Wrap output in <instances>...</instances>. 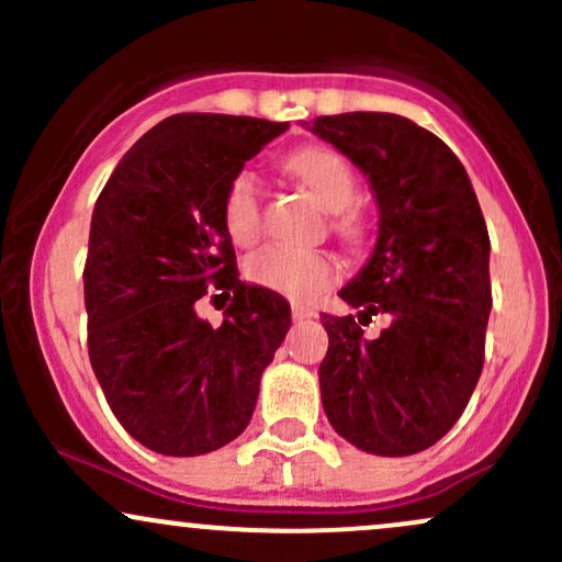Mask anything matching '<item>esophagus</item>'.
<instances>
[{"instance_id":"34e87169","label":"esophagus","mask_w":562,"mask_h":562,"mask_svg":"<svg viewBox=\"0 0 562 562\" xmlns=\"http://www.w3.org/2000/svg\"><path fill=\"white\" fill-rule=\"evenodd\" d=\"M314 312L308 306H303V303H293V319H312Z\"/></svg>"}]
</instances>
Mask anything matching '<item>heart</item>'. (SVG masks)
Returning <instances> with one entry per match:
<instances>
[{"label": "heart", "instance_id": "heart-1", "mask_svg": "<svg viewBox=\"0 0 562 562\" xmlns=\"http://www.w3.org/2000/svg\"><path fill=\"white\" fill-rule=\"evenodd\" d=\"M288 171L312 192L314 200L333 214V227L346 240H359L362 222L351 205L359 195L357 173L344 156L325 147H308L288 160ZM224 227L232 243L254 245L261 235V182L254 171L232 179L224 198ZM245 277L256 285L288 299L306 301L327 288L335 277V259L322 250H301L269 245L245 261Z\"/></svg>", "mask_w": 562, "mask_h": 562}]
</instances>
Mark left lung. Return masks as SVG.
<instances>
[{
	"instance_id": "1",
	"label": "left lung",
	"mask_w": 562,
	"mask_h": 562,
	"mask_svg": "<svg viewBox=\"0 0 562 562\" xmlns=\"http://www.w3.org/2000/svg\"><path fill=\"white\" fill-rule=\"evenodd\" d=\"M364 173L378 203V240L340 288L357 319L322 314V406L335 434L380 457L434 447L460 420L483 370L492 282L479 198L465 166L428 128L393 113L319 115L303 124Z\"/></svg>"
}]
</instances>
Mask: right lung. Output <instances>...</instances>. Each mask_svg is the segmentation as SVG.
<instances>
[{
  "label": "right lung",
  "mask_w": 562,
  "mask_h": 562,
  "mask_svg": "<svg viewBox=\"0 0 562 562\" xmlns=\"http://www.w3.org/2000/svg\"><path fill=\"white\" fill-rule=\"evenodd\" d=\"M285 128L169 115L119 160L94 203L89 362L119 423L158 454H209L240 436L290 330L288 301L237 277L224 227L232 179ZM211 281L236 295L218 328L194 312Z\"/></svg>",
  "instance_id": "1"
}]
</instances>
